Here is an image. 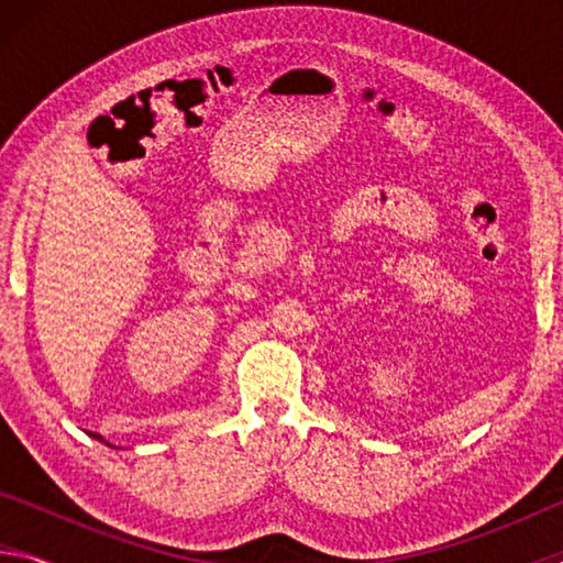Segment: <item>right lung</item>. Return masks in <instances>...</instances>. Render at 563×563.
I'll use <instances>...</instances> for the list:
<instances>
[{
  "label": "right lung",
  "mask_w": 563,
  "mask_h": 563,
  "mask_svg": "<svg viewBox=\"0 0 563 563\" xmlns=\"http://www.w3.org/2000/svg\"><path fill=\"white\" fill-rule=\"evenodd\" d=\"M91 437H93V440H101V442H103V437L97 434V432H91ZM107 444H109V442H107Z\"/></svg>",
  "instance_id": "1"
}]
</instances>
